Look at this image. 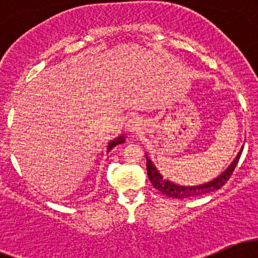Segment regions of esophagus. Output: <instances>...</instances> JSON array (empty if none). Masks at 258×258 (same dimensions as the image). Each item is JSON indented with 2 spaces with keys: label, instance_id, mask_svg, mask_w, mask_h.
<instances>
[{
  "label": "esophagus",
  "instance_id": "obj_1",
  "mask_svg": "<svg viewBox=\"0 0 258 258\" xmlns=\"http://www.w3.org/2000/svg\"><path fill=\"white\" fill-rule=\"evenodd\" d=\"M142 126V121L139 117L137 116H133L131 119H128L126 123V130L131 133H137L139 130H141Z\"/></svg>",
  "mask_w": 258,
  "mask_h": 258
}]
</instances>
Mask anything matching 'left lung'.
<instances>
[{
    "instance_id": "8db88e82",
    "label": "left lung",
    "mask_w": 258,
    "mask_h": 258,
    "mask_svg": "<svg viewBox=\"0 0 258 258\" xmlns=\"http://www.w3.org/2000/svg\"><path fill=\"white\" fill-rule=\"evenodd\" d=\"M242 149L239 152L238 155L234 161L232 162L229 167L224 171L221 176H218L217 178H215L211 182L205 183L203 185H197V186H183V185H177L174 183L168 182V180H165L162 178V176L160 174L156 168L154 167L149 159L147 158V173L148 177H149L150 182L154 185V188L158 189L161 194L166 195L168 198H176V199H185V198H193V197H199V195H204L207 193H211V191L217 190V189H221L222 186L227 183V180L230 178L234 170H235L236 165H238L239 159H240V155L242 153Z\"/></svg>"
}]
</instances>
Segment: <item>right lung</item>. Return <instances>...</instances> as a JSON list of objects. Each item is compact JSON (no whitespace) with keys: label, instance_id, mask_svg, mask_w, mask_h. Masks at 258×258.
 I'll return each instance as SVG.
<instances>
[{"label":"right lung","instance_id":"add662e5","mask_svg":"<svg viewBox=\"0 0 258 258\" xmlns=\"http://www.w3.org/2000/svg\"><path fill=\"white\" fill-rule=\"evenodd\" d=\"M123 142H125V139H123L122 137H120L119 139H116V141H112V142H111V143H109V150H110L112 147H115V146H116V144L123 143Z\"/></svg>","mask_w":258,"mask_h":258}]
</instances>
